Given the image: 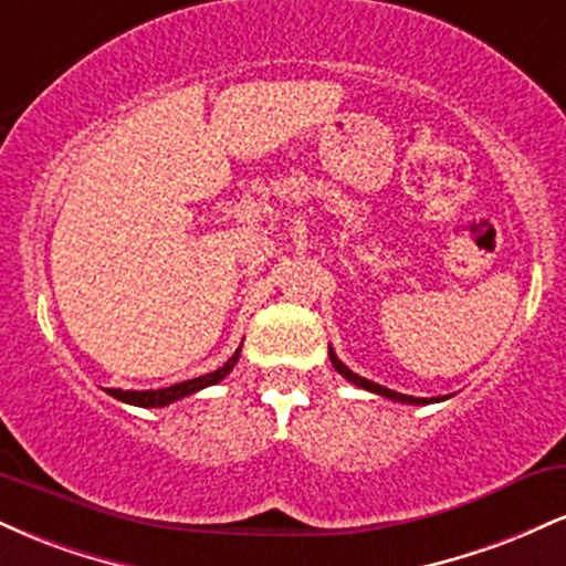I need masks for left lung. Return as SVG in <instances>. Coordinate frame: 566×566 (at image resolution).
Here are the masks:
<instances>
[{"instance_id":"obj_1","label":"left lung","mask_w":566,"mask_h":566,"mask_svg":"<svg viewBox=\"0 0 566 566\" xmlns=\"http://www.w3.org/2000/svg\"><path fill=\"white\" fill-rule=\"evenodd\" d=\"M329 361H333V367H335L337 373H340L343 378H346L348 382H354V386H359V388H367V391H373V394H378V396H386V399L401 401V405H431V401H444V396H431V399H420V396L396 394V391H391V388H386V386H378V382H373V380L361 378V375L350 373V369H348L346 365H343L340 359H337V356H335V350H333V346H329Z\"/></svg>"}]
</instances>
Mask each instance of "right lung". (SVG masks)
Returning <instances> with one entry per match:
<instances>
[{
  "label": "right lung",
  "mask_w": 566,
  "mask_h": 566,
  "mask_svg": "<svg viewBox=\"0 0 566 566\" xmlns=\"http://www.w3.org/2000/svg\"><path fill=\"white\" fill-rule=\"evenodd\" d=\"M239 354H242V346L233 350L231 359L226 361L223 367H218L216 373H207V375H199V378L175 382V386H170V388H157V391H122V388H106V391L112 394L114 399L127 401V405H135V407H167V405H172V401L184 399V396H191V394L201 391V388L216 386V382L223 380L226 375L233 369V365L239 361Z\"/></svg>",
  "instance_id": "right-lung-1"
}]
</instances>
